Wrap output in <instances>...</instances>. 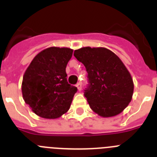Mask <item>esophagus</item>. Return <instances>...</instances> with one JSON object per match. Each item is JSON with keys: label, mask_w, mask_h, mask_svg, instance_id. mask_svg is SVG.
Listing matches in <instances>:
<instances>
[{"label": "esophagus", "mask_w": 157, "mask_h": 157, "mask_svg": "<svg viewBox=\"0 0 157 157\" xmlns=\"http://www.w3.org/2000/svg\"><path fill=\"white\" fill-rule=\"evenodd\" d=\"M76 86H77V88H78V90H82V83L80 82H78L77 84H76Z\"/></svg>", "instance_id": "1"}]
</instances>
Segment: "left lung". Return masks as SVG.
Instances as JSON below:
<instances>
[{
    "label": "left lung",
    "mask_w": 157,
    "mask_h": 157,
    "mask_svg": "<svg viewBox=\"0 0 157 157\" xmlns=\"http://www.w3.org/2000/svg\"><path fill=\"white\" fill-rule=\"evenodd\" d=\"M74 56L88 73L84 96L91 109L102 117L123 112L132 99L134 82L121 59L102 47H83L75 50Z\"/></svg>",
    "instance_id": "8db88e82"
}]
</instances>
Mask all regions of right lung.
<instances>
[{
    "label": "right lung",
    "instance_id": "1",
    "mask_svg": "<svg viewBox=\"0 0 157 157\" xmlns=\"http://www.w3.org/2000/svg\"><path fill=\"white\" fill-rule=\"evenodd\" d=\"M73 49L50 47L33 59L26 70L22 94L26 104L40 117L56 119L69 110L77 87L68 84L66 67Z\"/></svg>",
    "mask_w": 157,
    "mask_h": 157
}]
</instances>
